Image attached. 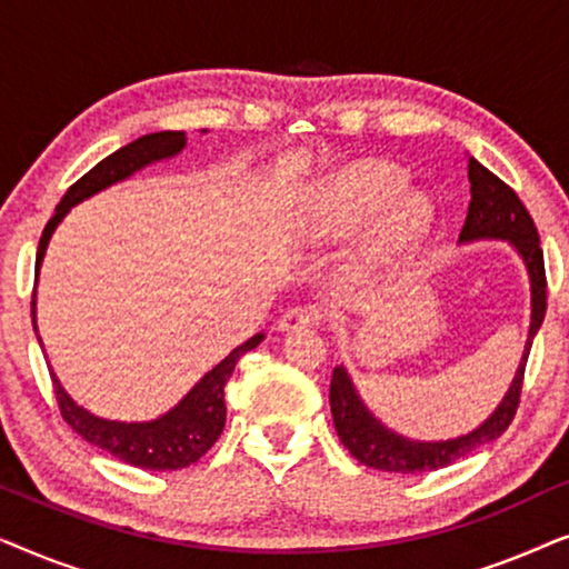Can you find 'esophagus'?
Wrapping results in <instances>:
<instances>
[{
  "label": "esophagus",
  "instance_id": "1",
  "mask_svg": "<svg viewBox=\"0 0 569 569\" xmlns=\"http://www.w3.org/2000/svg\"><path fill=\"white\" fill-rule=\"evenodd\" d=\"M316 321H318L316 310L292 308V310H287V313H284L282 318H279V321H277V331L290 333V331H298V329H308V326H316Z\"/></svg>",
  "mask_w": 569,
  "mask_h": 569
}]
</instances>
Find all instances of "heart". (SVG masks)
<instances>
[{
  "instance_id": "obj_1",
  "label": "heart",
  "mask_w": 569,
  "mask_h": 569,
  "mask_svg": "<svg viewBox=\"0 0 569 569\" xmlns=\"http://www.w3.org/2000/svg\"><path fill=\"white\" fill-rule=\"evenodd\" d=\"M407 176L391 162H355L331 178L310 209V230L316 236L339 238L378 214L362 248V274L383 277L422 246L435 224V204L425 191L403 189Z\"/></svg>"
}]
</instances>
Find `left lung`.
Returning a JSON list of instances; mask_svg holds the SVG:
<instances>
[{
	"label": "left lung",
	"instance_id": "obj_1",
	"mask_svg": "<svg viewBox=\"0 0 569 569\" xmlns=\"http://www.w3.org/2000/svg\"><path fill=\"white\" fill-rule=\"evenodd\" d=\"M469 181H471V201L469 214H466L463 230L458 243H477V240H505L516 248L526 263L528 282H531V326H528V339L523 357L516 370V378L497 403V409L481 422L477 430L458 435L450 440H411L393 432L368 409L362 396L349 378L345 365L333 368L331 376V417L337 427L339 440L352 453L357 461L378 471L396 473H427L446 469V466L461 461L477 453L479 448L500 438L516 417L520 403V388H523L526 360L531 352L536 331L541 329L543 313H547V274H543V251L539 246V232L536 224L518 199V193L502 183L492 170H487L479 160L469 158Z\"/></svg>",
	"mask_w": 569,
	"mask_h": 569
}]
</instances>
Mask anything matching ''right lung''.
Wrapping results in <instances>:
<instances>
[{"label": "right lung", "instance_id": "right-lung-1", "mask_svg": "<svg viewBox=\"0 0 569 569\" xmlns=\"http://www.w3.org/2000/svg\"><path fill=\"white\" fill-rule=\"evenodd\" d=\"M204 131V129H201ZM186 131H154V134H144L129 142L121 150L108 154L106 160H100L96 168L88 170L80 181L69 186L64 199L57 204V212L46 224L41 243H38L36 253V284L38 274H41V263L49 248V240L53 230L59 228V222L64 220L67 212L80 201L96 197V193L106 191L108 186L121 183L131 178L139 170L152 166V162L170 160L178 152H183ZM33 329L36 326V292H33ZM41 341V337H38ZM263 341V333H256L243 345L232 349L222 362H217L212 370L204 372V378L199 383H193L189 393L176 403L173 409H168L166 415L150 422H119V419H106L98 417L80 407L72 396L64 391V386L59 383L57 372H51L53 380V393H57L61 417L72 430L80 435L82 440H88L90 446H96L106 453H111L119 461L137 466V469H150V471H178L186 466L197 463L209 448L214 446L217 438L222 435L224 427V386L236 370V365L246 352H251Z\"/></svg>", "mask_w": 569, "mask_h": 569}]
</instances>
